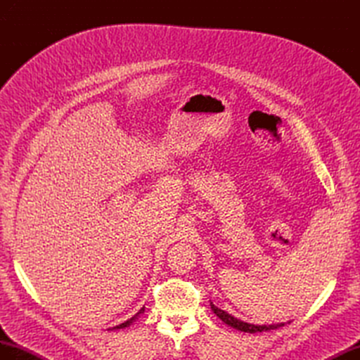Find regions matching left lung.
<instances>
[{
  "instance_id": "left-lung-1",
  "label": "left lung",
  "mask_w": 360,
  "mask_h": 360,
  "mask_svg": "<svg viewBox=\"0 0 360 360\" xmlns=\"http://www.w3.org/2000/svg\"><path fill=\"white\" fill-rule=\"evenodd\" d=\"M210 307H212V311L219 317L225 324L231 326L233 329H237L240 332H248V333H258V332H267V330H275L278 328H282L284 326V323H278V324H250V323H246V321H242L238 320L236 317H233L231 314H228L226 311L217 308L216 304H213L210 302ZM290 323V321H288Z\"/></svg>"
}]
</instances>
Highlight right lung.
<instances>
[{"instance_id": "add662e5", "label": "right lung", "mask_w": 360, "mask_h": 360, "mask_svg": "<svg viewBox=\"0 0 360 360\" xmlns=\"http://www.w3.org/2000/svg\"><path fill=\"white\" fill-rule=\"evenodd\" d=\"M141 314H144V308H141L139 309V312H136L135 315H134V317L132 319H129L127 321H124V323H122V324H118V326H115V328H112V329H124V328H127V326H130V324H132L138 317H139V315Z\"/></svg>"}]
</instances>
